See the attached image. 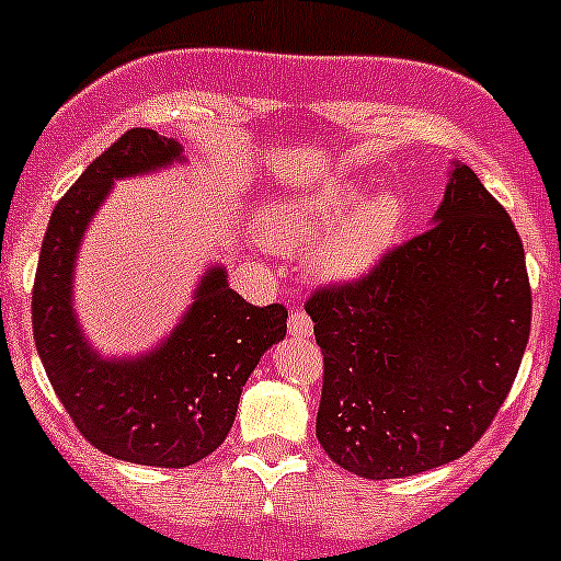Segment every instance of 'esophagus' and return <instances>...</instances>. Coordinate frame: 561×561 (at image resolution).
<instances>
[{"mask_svg": "<svg viewBox=\"0 0 561 561\" xmlns=\"http://www.w3.org/2000/svg\"><path fill=\"white\" fill-rule=\"evenodd\" d=\"M312 331H314V325H312V320H309L307 312H293L290 314V333H293V336L309 339V336H312Z\"/></svg>", "mask_w": 561, "mask_h": 561, "instance_id": "obj_1", "label": "esophagus"}]
</instances>
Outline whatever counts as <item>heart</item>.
Segmentation results:
<instances>
[{
  "instance_id": "obj_1",
  "label": "heart",
  "mask_w": 561,
  "mask_h": 561,
  "mask_svg": "<svg viewBox=\"0 0 561 561\" xmlns=\"http://www.w3.org/2000/svg\"><path fill=\"white\" fill-rule=\"evenodd\" d=\"M358 179L314 186L285 197L263 217V239L274 249L298 252L339 225L309 252V274L322 282H353L375 268L399 239L404 203L396 192Z\"/></svg>"
}]
</instances>
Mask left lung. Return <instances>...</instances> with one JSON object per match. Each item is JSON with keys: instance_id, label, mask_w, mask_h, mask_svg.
I'll return each instance as SVG.
<instances>
[{"instance_id": "left-lung-1", "label": "left lung", "mask_w": 561, "mask_h": 561, "mask_svg": "<svg viewBox=\"0 0 561 561\" xmlns=\"http://www.w3.org/2000/svg\"><path fill=\"white\" fill-rule=\"evenodd\" d=\"M325 358L317 439L347 472L407 478L483 437L522 366L531 293L516 225L454 162L432 228L307 304Z\"/></svg>"}]
</instances>
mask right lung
<instances>
[{"label": "right lung", "instance_id": "add662e5", "mask_svg": "<svg viewBox=\"0 0 561 561\" xmlns=\"http://www.w3.org/2000/svg\"><path fill=\"white\" fill-rule=\"evenodd\" d=\"M184 146L135 127L103 151L56 203L32 290V328L50 386L78 432L103 454L181 469L219 448L241 390L265 350L287 333V309L252 307L222 263L197 279L171 333L138 355H103L76 312V263L113 184L184 165Z\"/></svg>", "mask_w": 561, "mask_h": 561}]
</instances>
